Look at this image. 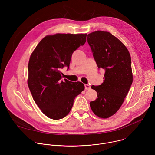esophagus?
<instances>
[{
	"mask_svg": "<svg viewBox=\"0 0 155 155\" xmlns=\"http://www.w3.org/2000/svg\"><path fill=\"white\" fill-rule=\"evenodd\" d=\"M84 87H85V90H89L91 89V86L88 84H85Z\"/></svg>",
	"mask_w": 155,
	"mask_h": 155,
	"instance_id": "1",
	"label": "esophagus"
}]
</instances>
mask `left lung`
<instances>
[{
  "label": "left lung",
  "mask_w": 155,
  "mask_h": 155,
  "mask_svg": "<svg viewBox=\"0 0 155 155\" xmlns=\"http://www.w3.org/2000/svg\"><path fill=\"white\" fill-rule=\"evenodd\" d=\"M87 41L98 68L105 70L104 82L91 86L97 98L90 103V107L96 115L107 118L119 110L132 84L130 56L124 44L108 32L90 33Z\"/></svg>",
  "instance_id": "8db88e82"
}]
</instances>
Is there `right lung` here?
<instances>
[{
    "mask_svg": "<svg viewBox=\"0 0 155 155\" xmlns=\"http://www.w3.org/2000/svg\"><path fill=\"white\" fill-rule=\"evenodd\" d=\"M86 34H56L44 37L31 55L28 86L41 111L59 120L68 115L76 96L84 90L80 81L64 79L61 69L69 68L72 53L86 41Z\"/></svg>",
    "mask_w": 155,
    "mask_h": 155,
    "instance_id": "add662e5",
    "label": "right lung"
}]
</instances>
